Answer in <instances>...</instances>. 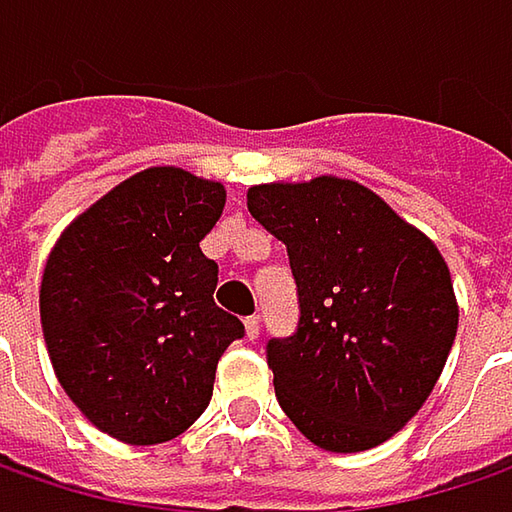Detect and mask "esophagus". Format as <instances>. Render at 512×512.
Masks as SVG:
<instances>
[{
  "mask_svg": "<svg viewBox=\"0 0 512 512\" xmlns=\"http://www.w3.org/2000/svg\"><path fill=\"white\" fill-rule=\"evenodd\" d=\"M243 324H246V339L255 342L257 336H260V321H257V318H246Z\"/></svg>",
  "mask_w": 512,
  "mask_h": 512,
  "instance_id": "esophagus-1",
  "label": "esophagus"
}]
</instances>
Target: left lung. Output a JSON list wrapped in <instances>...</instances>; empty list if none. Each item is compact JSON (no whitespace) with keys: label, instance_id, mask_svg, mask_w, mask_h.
<instances>
[{"label":"left lung","instance_id":"left-lung-1","mask_svg":"<svg viewBox=\"0 0 512 512\" xmlns=\"http://www.w3.org/2000/svg\"><path fill=\"white\" fill-rule=\"evenodd\" d=\"M246 205L298 284V330L266 345L286 417L327 452L385 443L429 400L455 342L446 260L353 179L266 182Z\"/></svg>","mask_w":512,"mask_h":512}]
</instances>
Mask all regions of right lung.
Returning <instances> with one entry per match:
<instances>
[{
    "label": "right lung",
    "instance_id": "obj_1",
    "mask_svg": "<svg viewBox=\"0 0 512 512\" xmlns=\"http://www.w3.org/2000/svg\"><path fill=\"white\" fill-rule=\"evenodd\" d=\"M223 208V182L147 167L54 243L40 284L48 359L104 435L165 443L211 403L217 362L243 336L214 304L217 263L199 249Z\"/></svg>",
    "mask_w": 512,
    "mask_h": 512
}]
</instances>
